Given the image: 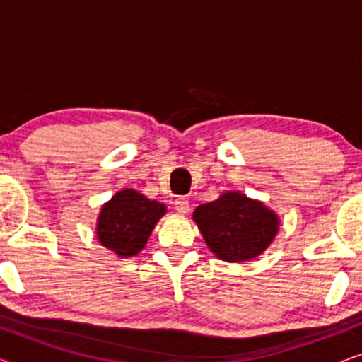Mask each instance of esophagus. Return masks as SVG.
Returning <instances> with one entry per match:
<instances>
[{"mask_svg":"<svg viewBox=\"0 0 362 362\" xmlns=\"http://www.w3.org/2000/svg\"><path fill=\"white\" fill-rule=\"evenodd\" d=\"M175 209L180 212V214H187L191 209L189 201H187L186 197H177V199L175 201Z\"/></svg>","mask_w":362,"mask_h":362,"instance_id":"obj_1","label":"esophagus"}]
</instances>
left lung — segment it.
I'll use <instances>...</instances> for the list:
<instances>
[{"label":"left lung","mask_w":362,"mask_h":362,"mask_svg":"<svg viewBox=\"0 0 362 362\" xmlns=\"http://www.w3.org/2000/svg\"><path fill=\"white\" fill-rule=\"evenodd\" d=\"M192 221L212 254L230 264L257 259L280 229L275 211L240 191H226L216 201L197 206Z\"/></svg>","instance_id":"obj_1"}]
</instances>
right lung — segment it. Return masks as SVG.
Listing matches in <instances>:
<instances>
[{"label": "right lung", "mask_w": 362, "mask_h": 362, "mask_svg": "<svg viewBox=\"0 0 362 362\" xmlns=\"http://www.w3.org/2000/svg\"><path fill=\"white\" fill-rule=\"evenodd\" d=\"M166 214V206L148 199L136 189H122L100 207L95 234L105 249L120 259H130L145 249L158 221Z\"/></svg>", "instance_id": "right-lung-1"}]
</instances>
